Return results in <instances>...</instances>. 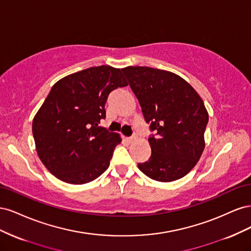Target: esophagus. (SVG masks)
I'll list each match as a JSON object with an SVG mask.
<instances>
[{
  "mask_svg": "<svg viewBox=\"0 0 251 251\" xmlns=\"http://www.w3.org/2000/svg\"><path fill=\"white\" fill-rule=\"evenodd\" d=\"M135 139H136V136H132V137H130V138H126V141L131 143V142H133Z\"/></svg>",
  "mask_w": 251,
  "mask_h": 251,
  "instance_id": "1",
  "label": "esophagus"
}]
</instances>
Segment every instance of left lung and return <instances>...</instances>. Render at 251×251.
<instances>
[{
    "label": "left lung",
    "mask_w": 251,
    "mask_h": 251,
    "mask_svg": "<svg viewBox=\"0 0 251 251\" xmlns=\"http://www.w3.org/2000/svg\"><path fill=\"white\" fill-rule=\"evenodd\" d=\"M123 72L156 136L151 154L138 169L151 179L172 182L184 177L205 148L208 112L197 91L179 75L150 67H126Z\"/></svg>",
    "instance_id": "1"
}]
</instances>
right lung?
Wrapping results in <instances>:
<instances>
[{"mask_svg":"<svg viewBox=\"0 0 251 251\" xmlns=\"http://www.w3.org/2000/svg\"><path fill=\"white\" fill-rule=\"evenodd\" d=\"M127 86L120 69L91 67L53 85L32 121L35 149L46 169L66 183L85 184L109 168L120 135L100 126L111 91Z\"/></svg>","mask_w":251,"mask_h":251,"instance_id":"1","label":"right lung"}]
</instances>
